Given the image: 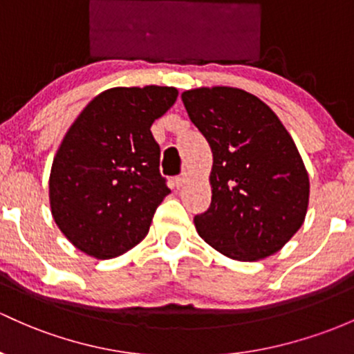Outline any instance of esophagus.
Instances as JSON below:
<instances>
[{"instance_id": "esophagus-1", "label": "esophagus", "mask_w": 354, "mask_h": 354, "mask_svg": "<svg viewBox=\"0 0 354 354\" xmlns=\"http://www.w3.org/2000/svg\"><path fill=\"white\" fill-rule=\"evenodd\" d=\"M185 180H187V174H180V176L176 177V180H174V184H176L177 187H182V185L185 184Z\"/></svg>"}]
</instances>
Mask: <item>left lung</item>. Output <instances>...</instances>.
<instances>
[{"mask_svg": "<svg viewBox=\"0 0 354 354\" xmlns=\"http://www.w3.org/2000/svg\"><path fill=\"white\" fill-rule=\"evenodd\" d=\"M187 115L212 151L211 206L194 218L219 253L257 261L277 253L306 219L309 176L279 116L236 87L182 93Z\"/></svg>", "mask_w": 354, "mask_h": 354, "instance_id": "obj_1", "label": "left lung"}]
</instances>
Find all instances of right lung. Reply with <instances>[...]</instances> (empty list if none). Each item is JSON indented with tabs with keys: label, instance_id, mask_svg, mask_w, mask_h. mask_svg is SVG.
<instances>
[{
	"label": "right lung",
	"instance_id": "obj_1",
	"mask_svg": "<svg viewBox=\"0 0 354 354\" xmlns=\"http://www.w3.org/2000/svg\"><path fill=\"white\" fill-rule=\"evenodd\" d=\"M177 96L176 87H113L72 123L52 163L48 196L54 221L77 250L109 260L147 236L170 194L150 127Z\"/></svg>",
	"mask_w": 354,
	"mask_h": 354
}]
</instances>
